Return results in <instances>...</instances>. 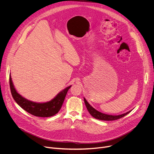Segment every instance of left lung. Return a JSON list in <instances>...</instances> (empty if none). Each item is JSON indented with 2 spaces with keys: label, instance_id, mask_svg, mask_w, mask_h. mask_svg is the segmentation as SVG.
<instances>
[{
  "label": "left lung",
  "instance_id": "left-lung-1",
  "mask_svg": "<svg viewBox=\"0 0 154 154\" xmlns=\"http://www.w3.org/2000/svg\"><path fill=\"white\" fill-rule=\"evenodd\" d=\"M84 102L85 103V105L86 106V108L88 109V111L89 112L90 114L94 117V118L97 119H99V120H102V121H114V120H116L118 119H120L124 116H125V115H127V114H128L131 111H129L125 113L120 115H117V116H113V115H106V114H103L102 113H100L99 112H98L97 110H96V109H94L93 106H91L90 103L86 101V100L84 98Z\"/></svg>",
  "mask_w": 154,
  "mask_h": 154
}]
</instances>
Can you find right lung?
<instances>
[{
  "label": "right lung",
  "mask_w": 154,
  "mask_h": 154,
  "mask_svg": "<svg viewBox=\"0 0 154 154\" xmlns=\"http://www.w3.org/2000/svg\"><path fill=\"white\" fill-rule=\"evenodd\" d=\"M69 86L61 91L52 100L46 103H36L22 97L17 93L13 84L11 77L10 75V87L11 95L16 102L25 111L30 114L38 117H51L57 114L61 109Z\"/></svg>",
  "instance_id": "1"
}]
</instances>
